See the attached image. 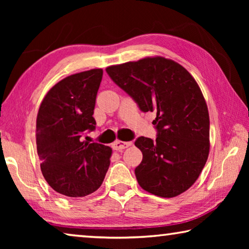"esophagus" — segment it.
Returning <instances> with one entry per match:
<instances>
[{
	"label": "esophagus",
	"mask_w": 249,
	"mask_h": 249,
	"mask_svg": "<svg viewBox=\"0 0 249 249\" xmlns=\"http://www.w3.org/2000/svg\"><path fill=\"white\" fill-rule=\"evenodd\" d=\"M132 142H121V141H116L115 142H113V148L115 150H122L127 148L128 146L132 145Z\"/></svg>",
	"instance_id": "34e87169"
}]
</instances>
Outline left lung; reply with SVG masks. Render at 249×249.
<instances>
[{
    "label": "left lung",
    "instance_id": "8db88e82",
    "mask_svg": "<svg viewBox=\"0 0 249 249\" xmlns=\"http://www.w3.org/2000/svg\"><path fill=\"white\" fill-rule=\"evenodd\" d=\"M107 72L142 112H156V141H135L142 153L135 175L141 187L161 197L188 190L210 150V117L203 94L182 66L162 57L111 66Z\"/></svg>",
    "mask_w": 249,
    "mask_h": 249
}]
</instances>
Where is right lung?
I'll return each mask as SVG.
<instances>
[{"label":"right lung","instance_id":"add662e5","mask_svg":"<svg viewBox=\"0 0 249 249\" xmlns=\"http://www.w3.org/2000/svg\"><path fill=\"white\" fill-rule=\"evenodd\" d=\"M103 70L69 75L48 91L36 121L37 154L44 178L70 197L91 195L102 184L112 149L83 140L93 132L95 99Z\"/></svg>","mask_w":249,"mask_h":249}]
</instances>
